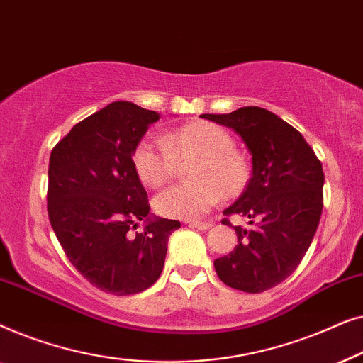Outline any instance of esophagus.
<instances>
[{
  "instance_id": "obj_1",
  "label": "esophagus",
  "mask_w": 363,
  "mask_h": 363,
  "mask_svg": "<svg viewBox=\"0 0 363 363\" xmlns=\"http://www.w3.org/2000/svg\"><path fill=\"white\" fill-rule=\"evenodd\" d=\"M188 225H190L191 228H196V230H201V231H206L210 230V228L213 226L211 221H186Z\"/></svg>"
}]
</instances>
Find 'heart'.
I'll return each mask as SVG.
<instances>
[{
  "label": "heart",
  "instance_id": "obj_1",
  "mask_svg": "<svg viewBox=\"0 0 363 363\" xmlns=\"http://www.w3.org/2000/svg\"><path fill=\"white\" fill-rule=\"evenodd\" d=\"M233 137L211 122H191L167 132L160 140L143 138L132 155L143 185L158 188L175 177L178 162L193 160V182L173 185L155 198V210L165 218L191 220L211 210L221 196H236L250 180V165L236 152Z\"/></svg>",
  "mask_w": 363,
  "mask_h": 363
}]
</instances>
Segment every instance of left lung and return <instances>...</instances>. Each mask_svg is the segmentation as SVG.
Listing matches in <instances>:
<instances>
[{
  "instance_id": "obj_1",
  "label": "left lung",
  "mask_w": 363,
  "mask_h": 363,
  "mask_svg": "<svg viewBox=\"0 0 363 363\" xmlns=\"http://www.w3.org/2000/svg\"><path fill=\"white\" fill-rule=\"evenodd\" d=\"M200 117L233 128L252 155L246 190L223 213L257 221L250 230L235 226L238 245L218 257L215 269L226 286L257 294L289 277L314 240L324 200L322 163L301 132L266 108ZM223 225L231 223L225 218Z\"/></svg>"
}]
</instances>
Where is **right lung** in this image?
I'll list each match as a JSON object with an SVG mask.
<instances>
[{
	"label": "right lung",
	"instance_id": "right-lung-1",
	"mask_svg": "<svg viewBox=\"0 0 363 363\" xmlns=\"http://www.w3.org/2000/svg\"><path fill=\"white\" fill-rule=\"evenodd\" d=\"M160 113L117 101L76 123L49 158V221L72 266L97 289L128 296L162 274L180 221L150 215L132 155ZM138 220L144 231L130 236Z\"/></svg>",
	"mask_w": 363,
	"mask_h": 363
}]
</instances>
